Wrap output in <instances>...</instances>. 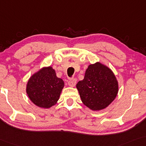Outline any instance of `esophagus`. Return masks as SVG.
<instances>
[{
  "label": "esophagus",
  "instance_id": "34e87169",
  "mask_svg": "<svg viewBox=\"0 0 146 146\" xmlns=\"http://www.w3.org/2000/svg\"><path fill=\"white\" fill-rule=\"evenodd\" d=\"M76 83H77V79H71V80H69V81L68 82L69 86L71 87H75Z\"/></svg>",
  "mask_w": 146,
  "mask_h": 146
}]
</instances>
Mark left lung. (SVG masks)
<instances>
[{"label":"left lung","mask_w":146,"mask_h":146,"mask_svg":"<svg viewBox=\"0 0 146 146\" xmlns=\"http://www.w3.org/2000/svg\"><path fill=\"white\" fill-rule=\"evenodd\" d=\"M76 87L83 103L93 110L107 107L115 99L118 83L110 69L100 62L89 65L83 80Z\"/></svg>","instance_id":"obj_1"}]
</instances>
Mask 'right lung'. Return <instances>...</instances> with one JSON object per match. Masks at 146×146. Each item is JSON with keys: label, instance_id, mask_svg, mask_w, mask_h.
<instances>
[{"label": "right lung", "instance_id": "obj_1", "mask_svg": "<svg viewBox=\"0 0 146 146\" xmlns=\"http://www.w3.org/2000/svg\"><path fill=\"white\" fill-rule=\"evenodd\" d=\"M64 87V82L56 76L52 67H43L32 75L26 85V93L31 101L40 108L55 105Z\"/></svg>", "mask_w": 146, "mask_h": 146}]
</instances>
